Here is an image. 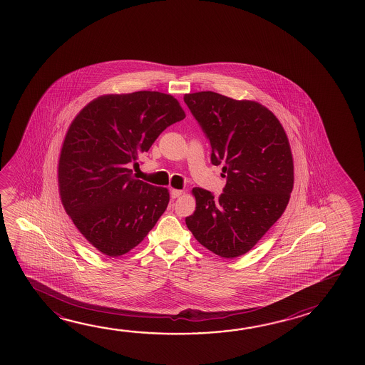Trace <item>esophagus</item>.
I'll use <instances>...</instances> for the list:
<instances>
[{
	"label": "esophagus",
	"mask_w": 365,
	"mask_h": 365,
	"mask_svg": "<svg viewBox=\"0 0 365 365\" xmlns=\"http://www.w3.org/2000/svg\"><path fill=\"white\" fill-rule=\"evenodd\" d=\"M183 195V191H180V190H172L170 191V196H172V198H177L180 197V196H182Z\"/></svg>",
	"instance_id": "34e87169"
}]
</instances>
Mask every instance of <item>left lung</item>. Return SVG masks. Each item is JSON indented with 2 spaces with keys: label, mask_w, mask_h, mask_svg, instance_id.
I'll return each instance as SVG.
<instances>
[{
  "label": "left lung",
  "mask_w": 365,
  "mask_h": 365,
  "mask_svg": "<svg viewBox=\"0 0 365 365\" xmlns=\"http://www.w3.org/2000/svg\"><path fill=\"white\" fill-rule=\"evenodd\" d=\"M185 103L222 164L227 185L219 197L200 187L185 224L209 251L224 258L251 251L287 209L294 185L292 149L280 120L253 101L214 91L185 94Z\"/></svg>",
  "instance_id": "8db88e82"
}]
</instances>
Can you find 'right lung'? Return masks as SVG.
<instances>
[{
	"mask_svg": "<svg viewBox=\"0 0 365 365\" xmlns=\"http://www.w3.org/2000/svg\"><path fill=\"white\" fill-rule=\"evenodd\" d=\"M159 91L107 94L68 127L58 162L61 201L90 245L118 257L140 245L169 203V192L132 177V164L167 127L185 118Z\"/></svg>",
	"mask_w": 365,
	"mask_h": 365,
	"instance_id": "1",
	"label": "right lung"
}]
</instances>
